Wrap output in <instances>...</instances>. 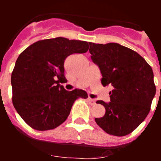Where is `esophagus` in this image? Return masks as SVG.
Listing matches in <instances>:
<instances>
[{
	"label": "esophagus",
	"instance_id": "1",
	"mask_svg": "<svg viewBox=\"0 0 161 161\" xmlns=\"http://www.w3.org/2000/svg\"><path fill=\"white\" fill-rule=\"evenodd\" d=\"M88 102H89V104H90L91 106H93V105H94V104H95L94 99H92V98H90V97L88 98Z\"/></svg>",
	"mask_w": 161,
	"mask_h": 161
}]
</instances>
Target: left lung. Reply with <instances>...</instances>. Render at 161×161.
<instances>
[{"mask_svg":"<svg viewBox=\"0 0 161 161\" xmlns=\"http://www.w3.org/2000/svg\"><path fill=\"white\" fill-rule=\"evenodd\" d=\"M89 43L91 59L102 75V85L114 87L110 102H97L104 106L106 114L95 122L109 135L126 136L150 111L156 91L153 69L141 55L120 44Z\"/></svg>","mask_w":161,"mask_h":161,"instance_id":"8db88e82","label":"left lung"}]
</instances>
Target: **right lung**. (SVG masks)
<instances>
[{"label": "right lung", "mask_w": 161, "mask_h": 161, "mask_svg": "<svg viewBox=\"0 0 161 161\" xmlns=\"http://www.w3.org/2000/svg\"><path fill=\"white\" fill-rule=\"evenodd\" d=\"M88 49L87 42L58 37L38 41L20 54L11 76L13 104L32 128L57 127L66 120L77 98L88 97L82 89L67 91L59 84L67 80L65 59Z\"/></svg>", "instance_id": "right-lung-1"}]
</instances>
